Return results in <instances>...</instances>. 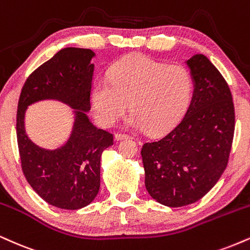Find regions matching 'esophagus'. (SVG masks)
Returning a JSON list of instances; mask_svg holds the SVG:
<instances>
[{"mask_svg":"<svg viewBox=\"0 0 250 250\" xmlns=\"http://www.w3.org/2000/svg\"><path fill=\"white\" fill-rule=\"evenodd\" d=\"M128 138H130V136H129V135H125V134H115V136H114V140L115 141L128 140Z\"/></svg>","mask_w":250,"mask_h":250,"instance_id":"34e87169","label":"esophagus"}]
</instances>
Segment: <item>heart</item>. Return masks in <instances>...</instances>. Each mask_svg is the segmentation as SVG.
Segmentation results:
<instances>
[{"label": "heart", "instance_id": "1", "mask_svg": "<svg viewBox=\"0 0 250 250\" xmlns=\"http://www.w3.org/2000/svg\"><path fill=\"white\" fill-rule=\"evenodd\" d=\"M193 80L180 65L144 57H128L114 66L109 79L101 78L91 89L92 109L104 127H113L128 109V125L151 134L174 127L190 106Z\"/></svg>", "mask_w": 250, "mask_h": 250}]
</instances>
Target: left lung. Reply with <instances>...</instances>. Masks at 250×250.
<instances>
[{
  "instance_id": "8db88e82",
  "label": "left lung",
  "mask_w": 250,
  "mask_h": 250,
  "mask_svg": "<svg viewBox=\"0 0 250 250\" xmlns=\"http://www.w3.org/2000/svg\"><path fill=\"white\" fill-rule=\"evenodd\" d=\"M193 94L184 117L165 136L143 144L146 188L162 205H190L226 169L234 136V104L226 80L206 56L185 60Z\"/></svg>"
}]
</instances>
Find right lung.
<instances>
[{
    "label": "right lung",
    "mask_w": 250,
    "mask_h": 250,
    "mask_svg": "<svg viewBox=\"0 0 250 250\" xmlns=\"http://www.w3.org/2000/svg\"><path fill=\"white\" fill-rule=\"evenodd\" d=\"M95 53L89 49L65 47L26 79L17 109V143L26 180L42 199L62 209H80L100 190L104 150L113 146V135L89 121ZM55 100L72 109L74 123L64 145L45 149L29 140L25 129L27 107Z\"/></svg>",
    "instance_id": "add662e5"
}]
</instances>
